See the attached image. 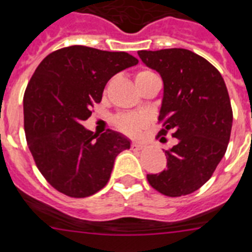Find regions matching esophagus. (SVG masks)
Returning a JSON list of instances; mask_svg holds the SVG:
<instances>
[{
    "instance_id": "34e87169",
    "label": "esophagus",
    "mask_w": 252,
    "mask_h": 252,
    "mask_svg": "<svg viewBox=\"0 0 252 252\" xmlns=\"http://www.w3.org/2000/svg\"><path fill=\"white\" fill-rule=\"evenodd\" d=\"M143 146L142 144H139V143L134 142V143H131V149H134V151H139V149H142Z\"/></svg>"
}]
</instances>
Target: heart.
I'll return each instance as SVG.
<instances>
[{"mask_svg": "<svg viewBox=\"0 0 252 252\" xmlns=\"http://www.w3.org/2000/svg\"><path fill=\"white\" fill-rule=\"evenodd\" d=\"M151 75H156V74H153V72L149 71V70H142V71L137 72L135 81ZM115 124H117L118 128L121 129L122 131H124V133H126V134L135 135L138 134V131H139L140 128L143 126V121L139 115L123 114L115 118Z\"/></svg>", "mask_w": 252, "mask_h": 252, "instance_id": "1", "label": "heart"}]
</instances>
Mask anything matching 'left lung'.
Masks as SVG:
<instances>
[{"instance_id":"1","label":"left lung","mask_w":252,"mask_h":252,"mask_svg":"<svg viewBox=\"0 0 252 252\" xmlns=\"http://www.w3.org/2000/svg\"><path fill=\"white\" fill-rule=\"evenodd\" d=\"M138 55L163 80L157 138L167 142V131L174 138L165 151L167 169L147 180L164 196H186L210 180L226 153L232 128L227 88L219 70L189 50H140Z\"/></svg>"}]
</instances>
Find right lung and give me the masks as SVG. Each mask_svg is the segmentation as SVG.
Masks as SVG:
<instances>
[{
  "mask_svg": "<svg viewBox=\"0 0 252 252\" xmlns=\"http://www.w3.org/2000/svg\"><path fill=\"white\" fill-rule=\"evenodd\" d=\"M137 64L124 51L75 45L47 55L33 72L24 95L27 146L38 171L61 193L84 198L100 191L118 154L130 148L121 133L94 134L83 122L109 79Z\"/></svg>",
  "mask_w": 252,
  "mask_h": 252,
  "instance_id": "add662e5",
  "label": "right lung"
}]
</instances>
